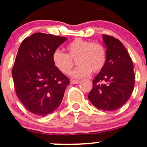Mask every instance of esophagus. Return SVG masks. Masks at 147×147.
<instances>
[{"label":"esophagus","instance_id":"obj_1","mask_svg":"<svg viewBox=\"0 0 147 147\" xmlns=\"http://www.w3.org/2000/svg\"><path fill=\"white\" fill-rule=\"evenodd\" d=\"M79 82H80V80H71L70 82L71 84H78Z\"/></svg>","mask_w":147,"mask_h":147}]
</instances>
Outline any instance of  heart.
I'll return each instance as SVG.
<instances>
[{"label": "heart", "instance_id": "b5f03b06", "mask_svg": "<svg viewBox=\"0 0 147 147\" xmlns=\"http://www.w3.org/2000/svg\"><path fill=\"white\" fill-rule=\"evenodd\" d=\"M66 50L67 54L57 50L52 55L55 67L65 75L72 70L75 64L73 60L78 65L71 74L75 78H84L91 72L98 73L106 64V49L99 42L75 38L67 45Z\"/></svg>", "mask_w": 147, "mask_h": 147}]
</instances>
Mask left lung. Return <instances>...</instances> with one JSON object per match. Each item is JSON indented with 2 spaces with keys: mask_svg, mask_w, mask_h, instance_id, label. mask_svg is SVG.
Listing matches in <instances>:
<instances>
[{
  "mask_svg": "<svg viewBox=\"0 0 147 147\" xmlns=\"http://www.w3.org/2000/svg\"><path fill=\"white\" fill-rule=\"evenodd\" d=\"M103 40L107 47L106 64L92 80L88 99L97 109L115 111L124 105L132 93L134 65L119 40L105 34Z\"/></svg>",
  "mask_w": 147,
  "mask_h": 147,
  "instance_id": "obj_1",
  "label": "left lung"
}]
</instances>
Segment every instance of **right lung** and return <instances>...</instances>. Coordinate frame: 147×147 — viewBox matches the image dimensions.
Instances as JSON below:
<instances>
[{"label": "right lung", "instance_id": "obj_1", "mask_svg": "<svg viewBox=\"0 0 147 147\" xmlns=\"http://www.w3.org/2000/svg\"><path fill=\"white\" fill-rule=\"evenodd\" d=\"M66 40L36 32L25 38L19 47L12 69L16 95L37 116L54 112L69 84L67 77L55 67L52 60L53 53Z\"/></svg>", "mask_w": 147, "mask_h": 147}]
</instances>
